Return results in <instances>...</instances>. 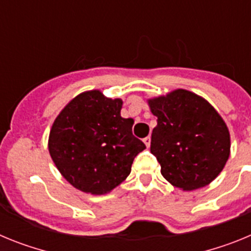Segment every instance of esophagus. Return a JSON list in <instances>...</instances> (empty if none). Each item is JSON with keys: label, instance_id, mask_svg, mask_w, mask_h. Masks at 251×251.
<instances>
[{"label": "esophagus", "instance_id": "obj_1", "mask_svg": "<svg viewBox=\"0 0 251 251\" xmlns=\"http://www.w3.org/2000/svg\"><path fill=\"white\" fill-rule=\"evenodd\" d=\"M143 142H145L146 147L150 148V146H151V137H146V138L143 139Z\"/></svg>", "mask_w": 251, "mask_h": 251}]
</instances>
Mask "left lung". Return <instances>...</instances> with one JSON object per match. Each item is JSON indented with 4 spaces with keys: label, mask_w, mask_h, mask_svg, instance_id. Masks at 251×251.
<instances>
[{
    "label": "left lung",
    "mask_w": 251,
    "mask_h": 251,
    "mask_svg": "<svg viewBox=\"0 0 251 251\" xmlns=\"http://www.w3.org/2000/svg\"><path fill=\"white\" fill-rule=\"evenodd\" d=\"M147 103L157 117L151 152L162 176L183 191L211 183L230 156V133L221 115L205 98L186 89Z\"/></svg>",
    "instance_id": "left-lung-1"
}]
</instances>
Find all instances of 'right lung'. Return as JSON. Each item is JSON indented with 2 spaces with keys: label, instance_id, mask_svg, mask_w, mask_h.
Returning a JSON list of instances; mask_svg holds the SVG:
<instances>
[{
  "label": "right lung",
  "instance_id": "obj_1",
  "mask_svg": "<svg viewBox=\"0 0 251 251\" xmlns=\"http://www.w3.org/2000/svg\"><path fill=\"white\" fill-rule=\"evenodd\" d=\"M123 101L100 90L80 93L55 118L49 152L61 176L75 188L92 195L108 194L132 170L145 150L133 136L132 118H122Z\"/></svg>",
  "mask_w": 251,
  "mask_h": 251
}]
</instances>
